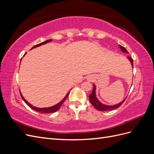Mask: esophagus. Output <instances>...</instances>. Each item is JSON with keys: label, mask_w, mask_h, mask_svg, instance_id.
<instances>
[{"label": "esophagus", "mask_w": 154, "mask_h": 154, "mask_svg": "<svg viewBox=\"0 0 154 154\" xmlns=\"http://www.w3.org/2000/svg\"><path fill=\"white\" fill-rule=\"evenodd\" d=\"M87 80L88 82H92L93 80H94V77L92 76H89L88 77H87Z\"/></svg>", "instance_id": "esophagus-1"}]
</instances>
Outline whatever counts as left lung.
Here are the masks:
<instances>
[{"instance_id":"8db88e82","label":"left lung","mask_w":154,"mask_h":154,"mask_svg":"<svg viewBox=\"0 0 154 154\" xmlns=\"http://www.w3.org/2000/svg\"><path fill=\"white\" fill-rule=\"evenodd\" d=\"M119 48L121 49V50H122V52L123 53H128V52L127 51V50L124 47H123V46L119 45ZM127 58L128 59L129 61L130 62V63H131V65H132V67L133 68V60L132 59L130 58V57H127ZM93 86H94V87H93V90L91 92V94L89 95V101L91 102V103L94 106V108L97 110H100V111H107V110H114V109H118V107H119L121 105H122V104L123 103L124 101L125 100L126 97L122 101H121L120 103H118V104H116V105H105L103 103H101V102L98 100V99L96 97V85L94 84L93 85Z\"/></svg>"}]
</instances>
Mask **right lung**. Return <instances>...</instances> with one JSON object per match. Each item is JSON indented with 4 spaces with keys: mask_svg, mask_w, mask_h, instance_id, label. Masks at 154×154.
Instances as JSON below:
<instances>
[{
    "mask_svg": "<svg viewBox=\"0 0 154 154\" xmlns=\"http://www.w3.org/2000/svg\"><path fill=\"white\" fill-rule=\"evenodd\" d=\"M51 41H52V40L50 39V40H46V41H45V42H42V43H40V44H37V45L33 46V47H32V48H31V49H34V48H37V47H39V46H40V45H44V44H48V43H49V42H51ZM26 54V53H25L24 55H25ZM21 60H22V59H21ZM20 62H21V61H20ZM69 92H70V91L67 92V94L66 95V96H65V97H63V99L61 101H60L58 103L56 104V105H53V106H52L45 107V108H38V107H36V106H33V105H32L31 104H30V103H29V102L27 101L24 98V97H23V96H22V93H21L20 91V96H21V97H22V100H24V101L25 102V103H26L27 105H28L31 109H32V110H35V111H36V112H40V113L48 114V113H53V112H55L58 111V110L60 109V107H61V106H62V104L63 103V102L65 101V100H66V98L67 97V96H68V95H69Z\"/></svg>",
    "mask_w": 154,
    "mask_h": 154,
    "instance_id": "obj_1",
    "label": "right lung"
}]
</instances>
